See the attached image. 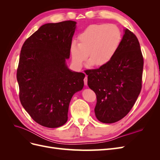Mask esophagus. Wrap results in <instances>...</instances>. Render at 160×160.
I'll return each instance as SVG.
<instances>
[{
    "label": "esophagus",
    "instance_id": "34e87169",
    "mask_svg": "<svg viewBox=\"0 0 160 160\" xmlns=\"http://www.w3.org/2000/svg\"><path fill=\"white\" fill-rule=\"evenodd\" d=\"M84 84L85 85H88V76H85L84 78Z\"/></svg>",
    "mask_w": 160,
    "mask_h": 160
}]
</instances>
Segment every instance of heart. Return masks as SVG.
Listing matches in <instances>:
<instances>
[{
	"instance_id": "heart-1",
	"label": "heart",
	"mask_w": 160,
	"mask_h": 160,
	"mask_svg": "<svg viewBox=\"0 0 160 160\" xmlns=\"http://www.w3.org/2000/svg\"><path fill=\"white\" fill-rule=\"evenodd\" d=\"M72 41L71 53L72 61L81 66L89 57L90 65L101 67L114 58L122 40V32L113 24H94L87 27Z\"/></svg>"
}]
</instances>
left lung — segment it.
<instances>
[{
	"label": "left lung",
	"mask_w": 160,
	"mask_h": 160,
	"mask_svg": "<svg viewBox=\"0 0 160 160\" xmlns=\"http://www.w3.org/2000/svg\"><path fill=\"white\" fill-rule=\"evenodd\" d=\"M143 57L137 37L125 30L119 49L108 65L86 70L88 84L97 97L95 113L105 123L126 116L142 89Z\"/></svg>",
	"instance_id": "8db88e82"
}]
</instances>
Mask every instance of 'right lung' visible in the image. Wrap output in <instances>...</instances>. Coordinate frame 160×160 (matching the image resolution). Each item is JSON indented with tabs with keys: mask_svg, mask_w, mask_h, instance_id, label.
<instances>
[{
	"mask_svg": "<svg viewBox=\"0 0 160 160\" xmlns=\"http://www.w3.org/2000/svg\"><path fill=\"white\" fill-rule=\"evenodd\" d=\"M76 22L41 26L24 42L17 72L21 103L31 118L49 128L67 121L72 95L84 85L85 74L70 71V56Z\"/></svg>",
	"mask_w": 160,
	"mask_h": 160,
	"instance_id": "add662e5",
	"label": "right lung"
}]
</instances>
